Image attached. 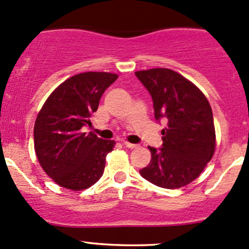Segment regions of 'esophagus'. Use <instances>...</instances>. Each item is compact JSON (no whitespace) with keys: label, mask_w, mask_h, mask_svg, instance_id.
<instances>
[{"label":"esophagus","mask_w":249,"mask_h":249,"mask_svg":"<svg viewBox=\"0 0 249 249\" xmlns=\"http://www.w3.org/2000/svg\"><path fill=\"white\" fill-rule=\"evenodd\" d=\"M123 144H124L125 146H126V148H129V149H136V148H138L137 144H132V143L126 142V141H124V142H123Z\"/></svg>","instance_id":"1"}]
</instances>
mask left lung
<instances>
[{"label":"left lung","instance_id":"obj_1","mask_svg":"<svg viewBox=\"0 0 249 249\" xmlns=\"http://www.w3.org/2000/svg\"><path fill=\"white\" fill-rule=\"evenodd\" d=\"M150 93L156 120L166 119L161 148L148 146L150 163L140 174L163 188H179L197 179L216 148L213 109L191 81L166 68L136 71Z\"/></svg>","mask_w":249,"mask_h":249}]
</instances>
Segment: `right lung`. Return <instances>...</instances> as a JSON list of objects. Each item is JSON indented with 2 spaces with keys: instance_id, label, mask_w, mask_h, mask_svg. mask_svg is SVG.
<instances>
[{
  "instance_id": "right-lung-1",
  "label": "right lung",
  "mask_w": 249,
  "mask_h": 249,
  "mask_svg": "<svg viewBox=\"0 0 249 249\" xmlns=\"http://www.w3.org/2000/svg\"><path fill=\"white\" fill-rule=\"evenodd\" d=\"M118 78L111 72L88 71L61 83L41 107L35 124V150L44 172L59 186L81 191L104 174L105 160L114 141L93 132L90 117L104 91Z\"/></svg>"
}]
</instances>
